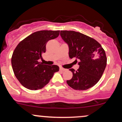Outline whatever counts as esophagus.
<instances>
[{"label":"esophagus","instance_id":"obj_1","mask_svg":"<svg viewBox=\"0 0 122 122\" xmlns=\"http://www.w3.org/2000/svg\"><path fill=\"white\" fill-rule=\"evenodd\" d=\"M60 70L62 71H66V69H65V68H62V67H60Z\"/></svg>","mask_w":122,"mask_h":122}]
</instances>
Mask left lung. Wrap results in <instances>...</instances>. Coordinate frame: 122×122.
Instances as JSON below:
<instances>
[{
    "label": "left lung",
    "instance_id": "1",
    "mask_svg": "<svg viewBox=\"0 0 122 122\" xmlns=\"http://www.w3.org/2000/svg\"><path fill=\"white\" fill-rule=\"evenodd\" d=\"M60 35L69 47V58L79 59L77 71L70 69L73 73L66 83L77 90H85L94 86L102 76L107 65L105 50L92 37L73 30H61ZM75 61H77V60Z\"/></svg>",
    "mask_w": 122,
    "mask_h": 122
}]
</instances>
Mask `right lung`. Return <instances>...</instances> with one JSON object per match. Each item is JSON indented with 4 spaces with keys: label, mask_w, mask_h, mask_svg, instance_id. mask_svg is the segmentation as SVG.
I'll use <instances>...</instances> for the list:
<instances>
[{
    "label": "right lung",
    "mask_w": 122,
    "mask_h": 122,
    "mask_svg": "<svg viewBox=\"0 0 122 122\" xmlns=\"http://www.w3.org/2000/svg\"><path fill=\"white\" fill-rule=\"evenodd\" d=\"M60 30H40L20 41L13 52L11 65L15 77L26 89L37 90L49 83L58 66L39 62L46 52L47 42L59 36Z\"/></svg>",
    "instance_id": "add662e5"
}]
</instances>
